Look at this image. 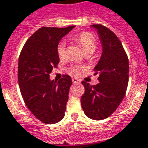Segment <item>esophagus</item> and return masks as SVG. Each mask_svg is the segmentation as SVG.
I'll return each instance as SVG.
<instances>
[{
    "label": "esophagus",
    "mask_w": 148,
    "mask_h": 148,
    "mask_svg": "<svg viewBox=\"0 0 148 148\" xmlns=\"http://www.w3.org/2000/svg\"><path fill=\"white\" fill-rule=\"evenodd\" d=\"M72 82L73 83H79V80L77 78H72Z\"/></svg>",
    "instance_id": "obj_1"
}]
</instances>
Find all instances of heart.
Listing matches in <instances>:
<instances>
[{
	"label": "heart",
	"instance_id": "b5f03b06",
	"mask_svg": "<svg viewBox=\"0 0 148 148\" xmlns=\"http://www.w3.org/2000/svg\"><path fill=\"white\" fill-rule=\"evenodd\" d=\"M76 40L80 45L82 46L83 51L85 53H93L96 48V44H95V40L94 36L91 35L89 32H83L80 34L79 36H77ZM57 53L58 55V57L63 60L66 57V44L64 42H61L57 49ZM81 67L79 66H74L71 71L74 74H78L80 72Z\"/></svg>",
	"mask_w": 148,
	"mask_h": 148
}]
</instances>
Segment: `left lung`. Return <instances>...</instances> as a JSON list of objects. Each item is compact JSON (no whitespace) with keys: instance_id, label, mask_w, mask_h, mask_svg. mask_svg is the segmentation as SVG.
<instances>
[{"instance_id":"1","label":"left lung","mask_w":148,"mask_h":148,"mask_svg":"<svg viewBox=\"0 0 148 148\" xmlns=\"http://www.w3.org/2000/svg\"><path fill=\"white\" fill-rule=\"evenodd\" d=\"M96 29L102 46V54L95 66L99 82L91 86L82 81L85 92L81 97L84 113L93 120L107 118L124 98L129 81V60L120 40L108 28L100 24Z\"/></svg>"}]
</instances>
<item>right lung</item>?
Wrapping results in <instances>:
<instances>
[{"label":"right lung","instance_id":"obj_1","mask_svg":"<svg viewBox=\"0 0 148 148\" xmlns=\"http://www.w3.org/2000/svg\"><path fill=\"white\" fill-rule=\"evenodd\" d=\"M74 27H41L25 43L18 59V79L27 107L45 124H55L64 117L72 80L65 74L58 82L49 78L60 59V40Z\"/></svg>","mask_w":148,"mask_h":148}]
</instances>
